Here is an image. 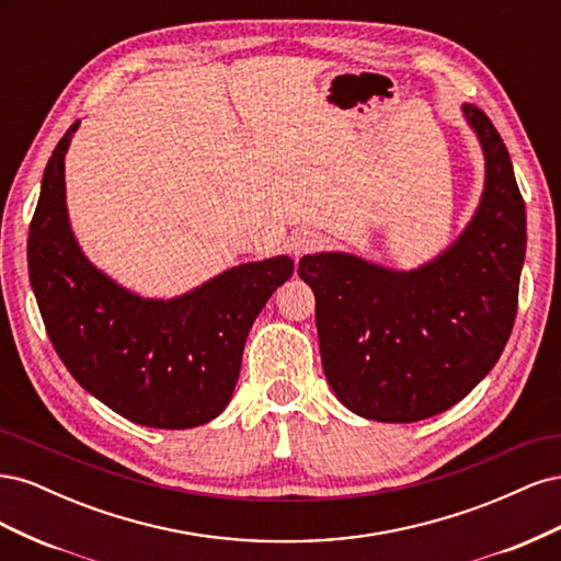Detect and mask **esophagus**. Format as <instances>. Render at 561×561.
I'll list each match as a JSON object with an SVG mask.
<instances>
[{
    "label": "esophagus",
    "mask_w": 561,
    "mask_h": 561,
    "mask_svg": "<svg viewBox=\"0 0 561 561\" xmlns=\"http://www.w3.org/2000/svg\"><path fill=\"white\" fill-rule=\"evenodd\" d=\"M320 243V236L311 229H297L293 231L290 239H287V248L295 254V257H304V254H309L318 248Z\"/></svg>",
    "instance_id": "obj_1"
}]
</instances>
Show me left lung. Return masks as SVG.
<instances>
[{"instance_id": "left-lung-1", "label": "left lung", "mask_w": 561, "mask_h": 561, "mask_svg": "<svg viewBox=\"0 0 561 561\" xmlns=\"http://www.w3.org/2000/svg\"><path fill=\"white\" fill-rule=\"evenodd\" d=\"M484 157L470 222L443 252L402 271L351 252L304 254L322 371L363 419L412 423L463 400L501 358L517 313L526 210L489 116L461 105Z\"/></svg>"}]
</instances>
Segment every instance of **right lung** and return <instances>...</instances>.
<instances>
[{"label": "right lung", "instance_id": "obj_1", "mask_svg": "<svg viewBox=\"0 0 561 561\" xmlns=\"http://www.w3.org/2000/svg\"><path fill=\"white\" fill-rule=\"evenodd\" d=\"M77 128L46 163L27 236L46 332L77 383L112 412L149 428L203 426L229 404L252 322L295 262H245L171 299L128 290L83 254L70 225L65 154Z\"/></svg>", "mask_w": 561, "mask_h": 561}]
</instances>
